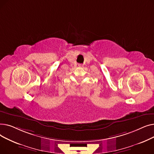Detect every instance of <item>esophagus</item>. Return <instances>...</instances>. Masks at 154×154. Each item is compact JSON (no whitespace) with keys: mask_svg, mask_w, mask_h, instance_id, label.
Returning a JSON list of instances; mask_svg holds the SVG:
<instances>
[{"mask_svg":"<svg viewBox=\"0 0 154 154\" xmlns=\"http://www.w3.org/2000/svg\"><path fill=\"white\" fill-rule=\"evenodd\" d=\"M78 66H79V67H83V66H84L82 64H80V63H79V64L78 65Z\"/></svg>","mask_w":154,"mask_h":154,"instance_id":"1","label":"esophagus"}]
</instances>
